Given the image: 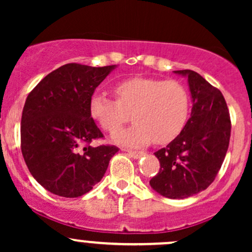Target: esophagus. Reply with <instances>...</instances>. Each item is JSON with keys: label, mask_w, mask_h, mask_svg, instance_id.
I'll list each match as a JSON object with an SVG mask.
<instances>
[{"label": "esophagus", "mask_w": 252, "mask_h": 252, "mask_svg": "<svg viewBox=\"0 0 252 252\" xmlns=\"http://www.w3.org/2000/svg\"><path fill=\"white\" fill-rule=\"evenodd\" d=\"M128 154L130 156H132V158H140V156H142L144 153L138 152V150H128Z\"/></svg>", "instance_id": "34e87169"}]
</instances>
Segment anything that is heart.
I'll return each instance as SVG.
<instances>
[{
  "label": "heart",
  "instance_id": "1",
  "mask_svg": "<svg viewBox=\"0 0 252 252\" xmlns=\"http://www.w3.org/2000/svg\"><path fill=\"white\" fill-rule=\"evenodd\" d=\"M115 94L117 99L96 94L90 100V115L108 132L117 131L132 112L135 124L116 132L115 142L131 147L152 141L168 144L186 126L189 96L186 88L176 80L132 77L118 83Z\"/></svg>",
  "mask_w": 252,
  "mask_h": 252
}]
</instances>
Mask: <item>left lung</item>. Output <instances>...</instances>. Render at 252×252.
I'll use <instances>...</instances> for the list:
<instances>
[{"mask_svg":"<svg viewBox=\"0 0 252 252\" xmlns=\"http://www.w3.org/2000/svg\"><path fill=\"white\" fill-rule=\"evenodd\" d=\"M174 72L189 77L192 112L181 134L154 153L160 170L149 184L166 198L185 199L215 181L230 143L231 118L218 89L194 71Z\"/></svg>","mask_w":252,"mask_h":252,"instance_id":"left-lung-1","label":"left lung"}]
</instances>
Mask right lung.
Listing matches in <instances>:
<instances>
[{
    "mask_svg": "<svg viewBox=\"0 0 252 252\" xmlns=\"http://www.w3.org/2000/svg\"><path fill=\"white\" fill-rule=\"evenodd\" d=\"M114 68L66 63L48 73L26 99L22 156L33 178L53 194H86L102 180L120 150L110 144L91 146L104 135L90 115V100Z\"/></svg>",
    "mask_w": 252,
    "mask_h": 252,
    "instance_id": "right-lung-1",
    "label": "right lung"
}]
</instances>
